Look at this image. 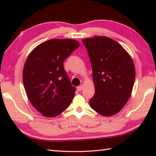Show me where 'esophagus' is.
I'll return each mask as SVG.
<instances>
[{"mask_svg": "<svg viewBox=\"0 0 156 156\" xmlns=\"http://www.w3.org/2000/svg\"><path fill=\"white\" fill-rule=\"evenodd\" d=\"M83 85H80V86L77 87V90L78 91H81L82 90H83Z\"/></svg>", "mask_w": 156, "mask_h": 156, "instance_id": "esophagus-1", "label": "esophagus"}]
</instances>
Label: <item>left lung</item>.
Returning a JSON list of instances; mask_svg holds the SVG:
<instances>
[{
	"label": "left lung",
	"mask_w": 156,
	"mask_h": 156,
	"mask_svg": "<svg viewBox=\"0 0 156 156\" xmlns=\"http://www.w3.org/2000/svg\"><path fill=\"white\" fill-rule=\"evenodd\" d=\"M92 67L95 94L91 107L100 115L120 112L131 96L136 70L131 56L120 44L107 36L83 39Z\"/></svg>",
	"instance_id": "left-lung-1"
}]
</instances>
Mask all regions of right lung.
<instances>
[{
  "label": "right lung",
  "mask_w": 156,
  "mask_h": 156,
  "mask_svg": "<svg viewBox=\"0 0 156 156\" xmlns=\"http://www.w3.org/2000/svg\"><path fill=\"white\" fill-rule=\"evenodd\" d=\"M80 46L73 39H52L35 47L25 63L24 87L35 109L45 117L58 115L72 103L76 88L63 62Z\"/></svg>",
  "instance_id": "obj_1"
}]
</instances>
